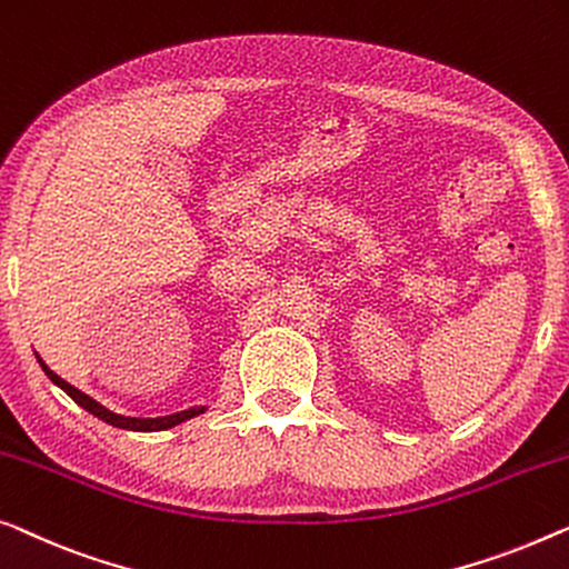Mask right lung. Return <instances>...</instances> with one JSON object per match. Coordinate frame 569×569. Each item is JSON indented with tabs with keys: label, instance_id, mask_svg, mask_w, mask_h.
I'll return each mask as SVG.
<instances>
[{
	"label": "right lung",
	"instance_id": "1",
	"mask_svg": "<svg viewBox=\"0 0 569 569\" xmlns=\"http://www.w3.org/2000/svg\"><path fill=\"white\" fill-rule=\"evenodd\" d=\"M38 361H40V367H43V372L48 375V380L59 385L61 390L69 395L73 402H79V406L84 408V410H89V413H92V416L102 418L104 423H112V426H118V428H128V431H163V428H171V426L182 423V421H187V418L200 416L202 410H204V408H187V410H182V413H171V416H161V418H126V416H118V413H112V410H107L104 406H100V402H97V400L89 398V395L77 390V387H73V385L61 380L59 375L51 372V369L46 367L43 359H38Z\"/></svg>",
	"mask_w": 569,
	"mask_h": 569
}]
</instances>
